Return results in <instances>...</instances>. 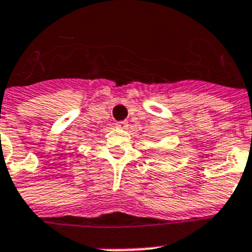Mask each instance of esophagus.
<instances>
[{"label":"esophagus","instance_id":"1","mask_svg":"<svg viewBox=\"0 0 252 252\" xmlns=\"http://www.w3.org/2000/svg\"><path fill=\"white\" fill-rule=\"evenodd\" d=\"M116 126H118V128H120V129H126V128H128V123H126V122H118V123H116Z\"/></svg>","mask_w":252,"mask_h":252}]
</instances>
